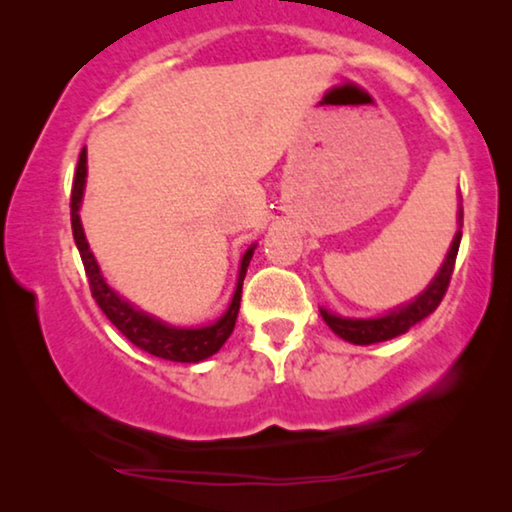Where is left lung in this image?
<instances>
[{"mask_svg": "<svg viewBox=\"0 0 512 512\" xmlns=\"http://www.w3.org/2000/svg\"><path fill=\"white\" fill-rule=\"evenodd\" d=\"M461 221H464V209L459 207V230L454 233L450 251H447L445 261L436 272V277L431 279V284L426 286L415 300H410V303L382 314V317H370V319L340 317V314L328 312L326 307H319L321 317H324L328 328H331L335 335H340L342 340L352 342V345H375V342H384V340L396 338V335L408 333L412 326L429 317L431 312H436V307L445 296L447 286H450L454 261H457V251L461 242Z\"/></svg>", "mask_w": 512, "mask_h": 512, "instance_id": "left-lung-1", "label": "left lung"}]
</instances>
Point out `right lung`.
Wrapping results in <instances>:
<instances>
[{"label": "right lung", "mask_w": 512, "mask_h": 512, "mask_svg": "<svg viewBox=\"0 0 512 512\" xmlns=\"http://www.w3.org/2000/svg\"><path fill=\"white\" fill-rule=\"evenodd\" d=\"M86 163H88V156H86V149H83L79 156V165H76L74 184H72V202H69V207H72L74 242L81 254L83 268H86L88 284H90V291H93L95 303L100 305V310L107 314V319L132 342V345H137L139 349H144V352L158 356V359L177 361V363H198V361L209 359V356L219 352L223 342L230 338V333H233L237 312H240L242 282H244V275H247L249 261L251 256H254L256 244H251V247L244 251L240 261V272H237L235 293L233 298H230L228 310L223 312L219 319L198 328L167 324V321L139 310V307L132 305L130 300H125L121 293L111 289L107 279H104L100 265H97L93 251L88 247L86 233H83L81 216H79L83 191H86V177H88Z\"/></svg>", "instance_id": "obj_1"}]
</instances>
